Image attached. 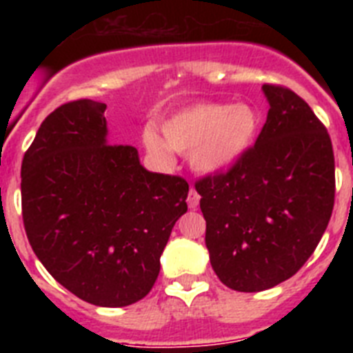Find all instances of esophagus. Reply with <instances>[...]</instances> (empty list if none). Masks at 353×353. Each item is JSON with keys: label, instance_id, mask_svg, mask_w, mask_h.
Here are the masks:
<instances>
[{"label": "esophagus", "instance_id": "esophagus-1", "mask_svg": "<svg viewBox=\"0 0 353 353\" xmlns=\"http://www.w3.org/2000/svg\"><path fill=\"white\" fill-rule=\"evenodd\" d=\"M187 205H189V208H196L199 205V194L194 191V189L189 191V196H187Z\"/></svg>", "mask_w": 353, "mask_h": 353}]
</instances>
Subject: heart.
<instances>
[{
	"label": "heart",
	"instance_id": "heart-1",
	"mask_svg": "<svg viewBox=\"0 0 353 353\" xmlns=\"http://www.w3.org/2000/svg\"><path fill=\"white\" fill-rule=\"evenodd\" d=\"M260 129V114L248 102H198L162 121L159 136L154 127L143 132L146 152L168 162L171 150L189 154L192 170L201 174L226 171L251 148Z\"/></svg>",
	"mask_w": 353,
	"mask_h": 353
}]
</instances>
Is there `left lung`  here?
<instances>
[{"label": "left lung", "instance_id": "obj_1", "mask_svg": "<svg viewBox=\"0 0 353 353\" xmlns=\"http://www.w3.org/2000/svg\"><path fill=\"white\" fill-rule=\"evenodd\" d=\"M269 113L228 173L196 182L214 272L228 288L263 292L313 254L334 207L327 129L297 93L263 84Z\"/></svg>", "mask_w": 353, "mask_h": 353}]
</instances>
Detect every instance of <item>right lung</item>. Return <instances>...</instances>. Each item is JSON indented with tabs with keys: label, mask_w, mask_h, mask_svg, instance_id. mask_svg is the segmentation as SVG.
<instances>
[{
	"label": "right lung",
	"mask_w": 353,
	"mask_h": 353,
	"mask_svg": "<svg viewBox=\"0 0 353 353\" xmlns=\"http://www.w3.org/2000/svg\"><path fill=\"white\" fill-rule=\"evenodd\" d=\"M104 111L83 99L42 121L21 168L23 219L56 281L90 304L123 307L154 286L189 183L143 168L134 146L109 145Z\"/></svg>",
	"instance_id": "add662e5"
}]
</instances>
